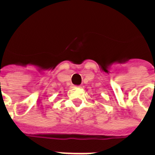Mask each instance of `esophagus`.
Here are the masks:
<instances>
[{
	"instance_id": "1",
	"label": "esophagus",
	"mask_w": 155,
	"mask_h": 155,
	"mask_svg": "<svg viewBox=\"0 0 155 155\" xmlns=\"http://www.w3.org/2000/svg\"><path fill=\"white\" fill-rule=\"evenodd\" d=\"M73 87H74V88H76V87H80V86H78V85H74Z\"/></svg>"
}]
</instances>
